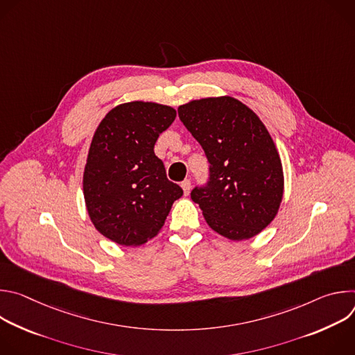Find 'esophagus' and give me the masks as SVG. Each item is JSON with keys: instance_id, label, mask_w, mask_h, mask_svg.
<instances>
[{"instance_id": "esophagus-1", "label": "esophagus", "mask_w": 355, "mask_h": 355, "mask_svg": "<svg viewBox=\"0 0 355 355\" xmlns=\"http://www.w3.org/2000/svg\"><path fill=\"white\" fill-rule=\"evenodd\" d=\"M181 188H182V191H184V195H188L189 191H191V181H189V180H184V181L181 182Z\"/></svg>"}]
</instances>
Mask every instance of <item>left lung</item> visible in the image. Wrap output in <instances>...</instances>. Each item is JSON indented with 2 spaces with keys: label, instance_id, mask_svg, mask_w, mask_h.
<instances>
[{
  "label": "left lung",
  "instance_id": "1",
  "mask_svg": "<svg viewBox=\"0 0 355 355\" xmlns=\"http://www.w3.org/2000/svg\"><path fill=\"white\" fill-rule=\"evenodd\" d=\"M178 116L204 148L209 181L191 198L211 229L230 240L257 236L277 216L284 171L260 118L233 96L189 101Z\"/></svg>",
  "mask_w": 355,
  "mask_h": 355
}]
</instances>
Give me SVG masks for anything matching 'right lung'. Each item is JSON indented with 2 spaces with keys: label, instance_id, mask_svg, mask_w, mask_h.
Listing matches in <instances>:
<instances>
[{
  "label": "right lung",
  "instance_id": "add662e5",
  "mask_svg": "<svg viewBox=\"0 0 355 355\" xmlns=\"http://www.w3.org/2000/svg\"><path fill=\"white\" fill-rule=\"evenodd\" d=\"M175 116L171 107L132 101L111 110L94 133L83 175L85 207L95 229L121 245L157 236L182 196L155 155Z\"/></svg>",
  "mask_w": 355,
  "mask_h": 355
}]
</instances>
